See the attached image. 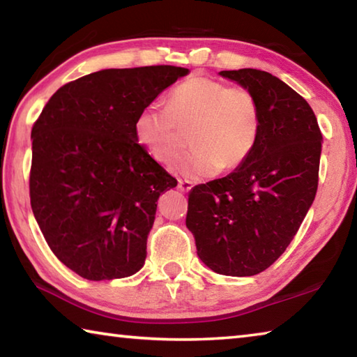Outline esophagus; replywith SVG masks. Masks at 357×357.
I'll return each instance as SVG.
<instances>
[{"instance_id":"obj_1","label":"esophagus","mask_w":357,"mask_h":357,"mask_svg":"<svg viewBox=\"0 0 357 357\" xmlns=\"http://www.w3.org/2000/svg\"><path fill=\"white\" fill-rule=\"evenodd\" d=\"M178 189H179L181 192H189V190L192 189V183H189V181H183V179H179V183H178Z\"/></svg>"}]
</instances>
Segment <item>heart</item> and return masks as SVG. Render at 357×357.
I'll use <instances>...</instances> for the list:
<instances>
[{"instance_id": "heart-1", "label": "heart", "mask_w": 357, "mask_h": 357, "mask_svg": "<svg viewBox=\"0 0 357 357\" xmlns=\"http://www.w3.org/2000/svg\"><path fill=\"white\" fill-rule=\"evenodd\" d=\"M259 123L258 100L249 88L193 75L173 89L165 108L149 105L138 113L135 135L157 162L172 165L189 134L193 149L178 172L202 179L243 167L257 146Z\"/></svg>"}]
</instances>
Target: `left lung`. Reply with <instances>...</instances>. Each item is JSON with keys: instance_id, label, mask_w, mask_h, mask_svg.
I'll return each mask as SVG.
<instances>
[{"instance_id": "1", "label": "left lung", "mask_w": 357, "mask_h": 357, "mask_svg": "<svg viewBox=\"0 0 357 357\" xmlns=\"http://www.w3.org/2000/svg\"><path fill=\"white\" fill-rule=\"evenodd\" d=\"M220 75L255 94L258 142L238 170L193 187L185 225L208 268L247 277L268 269L298 233L317 195L323 135L307 100L269 72Z\"/></svg>"}]
</instances>
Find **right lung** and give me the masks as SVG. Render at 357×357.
Masks as SVG:
<instances>
[{
  "label": "right lung",
  "instance_id": "right-lung-1",
  "mask_svg": "<svg viewBox=\"0 0 357 357\" xmlns=\"http://www.w3.org/2000/svg\"><path fill=\"white\" fill-rule=\"evenodd\" d=\"M189 69H105L66 83L31 130L29 198L48 247L88 280L142 269L157 198L178 181L138 143L135 119Z\"/></svg>",
  "mask_w": 357,
  "mask_h": 357
}]
</instances>
